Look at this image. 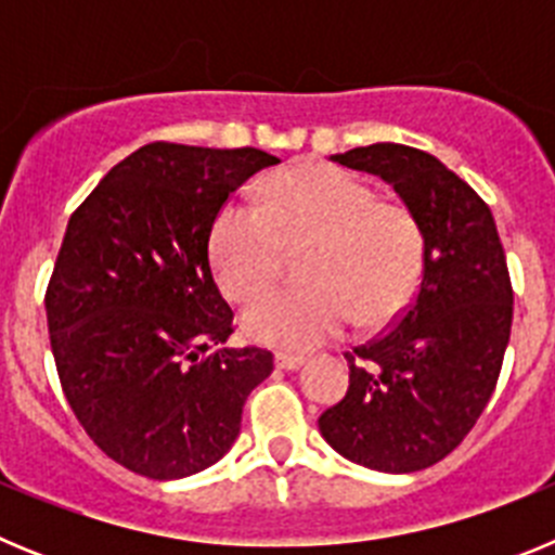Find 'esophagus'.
<instances>
[{
    "instance_id": "obj_1",
    "label": "esophagus",
    "mask_w": 555,
    "mask_h": 555,
    "mask_svg": "<svg viewBox=\"0 0 555 555\" xmlns=\"http://www.w3.org/2000/svg\"><path fill=\"white\" fill-rule=\"evenodd\" d=\"M274 364H278V370L294 372V370H300V366L306 364V358L297 356V352H278V356H274Z\"/></svg>"
}]
</instances>
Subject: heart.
Wrapping results in <instances>:
<instances>
[{"instance_id":"1","label":"heart","mask_w":555,"mask_h":555,"mask_svg":"<svg viewBox=\"0 0 555 555\" xmlns=\"http://www.w3.org/2000/svg\"><path fill=\"white\" fill-rule=\"evenodd\" d=\"M308 246L306 287L260 297L280 280L282 249ZM210 267L233 302H254L244 333L283 350H311L352 320L386 327L414 297L425 267V233L403 203L331 164L278 171L261 208L228 203L210 224Z\"/></svg>"}]
</instances>
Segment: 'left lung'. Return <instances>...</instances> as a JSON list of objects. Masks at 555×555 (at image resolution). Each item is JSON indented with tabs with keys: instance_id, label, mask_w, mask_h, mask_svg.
I'll list each match as a JSON object with an SVG mask.
<instances>
[{
	"instance_id": "obj_1",
	"label": "left lung",
	"mask_w": 555,
	"mask_h": 555,
	"mask_svg": "<svg viewBox=\"0 0 555 555\" xmlns=\"http://www.w3.org/2000/svg\"><path fill=\"white\" fill-rule=\"evenodd\" d=\"M384 178L425 233L414 300L386 333L345 352L350 389L320 416L325 442L377 473H416L453 453L498 386L514 292L492 210L414 146L333 155Z\"/></svg>"
}]
</instances>
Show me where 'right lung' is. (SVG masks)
Returning <instances> with one entry per match:
<instances>
[{
  "label": "right lung",
  "mask_w": 555,
  "mask_h": 555,
  "mask_svg": "<svg viewBox=\"0 0 555 555\" xmlns=\"http://www.w3.org/2000/svg\"><path fill=\"white\" fill-rule=\"evenodd\" d=\"M281 160L255 146L155 141L113 166L68 219L47 286L57 377L91 442L155 480L217 464L249 391L274 370L228 347L233 311L210 272V224Z\"/></svg>",
  "instance_id": "1"
}]
</instances>
